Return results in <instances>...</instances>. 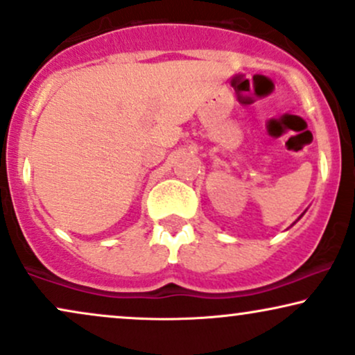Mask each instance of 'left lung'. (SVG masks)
Here are the masks:
<instances>
[{
  "label": "left lung",
  "mask_w": 355,
  "mask_h": 355,
  "mask_svg": "<svg viewBox=\"0 0 355 355\" xmlns=\"http://www.w3.org/2000/svg\"><path fill=\"white\" fill-rule=\"evenodd\" d=\"M301 216H302V215H301ZM301 216H300V218H301ZM300 218H297V220H300ZM297 220H296V221H297ZM296 221H294V223H296Z\"/></svg>",
  "instance_id": "8db88e82"
}]
</instances>
